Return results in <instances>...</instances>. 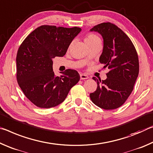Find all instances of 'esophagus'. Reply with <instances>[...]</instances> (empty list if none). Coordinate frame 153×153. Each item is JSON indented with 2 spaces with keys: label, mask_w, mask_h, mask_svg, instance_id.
<instances>
[{
  "label": "esophagus",
  "mask_w": 153,
  "mask_h": 153,
  "mask_svg": "<svg viewBox=\"0 0 153 153\" xmlns=\"http://www.w3.org/2000/svg\"><path fill=\"white\" fill-rule=\"evenodd\" d=\"M80 78H81V80H85V79H89V76H87V74H80Z\"/></svg>",
  "instance_id": "34e87169"
}]
</instances>
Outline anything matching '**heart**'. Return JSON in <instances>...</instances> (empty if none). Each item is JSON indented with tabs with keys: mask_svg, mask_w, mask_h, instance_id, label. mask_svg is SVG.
<instances>
[{
	"mask_svg": "<svg viewBox=\"0 0 153 153\" xmlns=\"http://www.w3.org/2000/svg\"><path fill=\"white\" fill-rule=\"evenodd\" d=\"M100 41L99 37L96 36V34H89L87 35V36L85 39V43H90V42H96V41Z\"/></svg>",
	"mask_w": 153,
	"mask_h": 153,
	"instance_id": "b5f03b06",
	"label": "heart"
}]
</instances>
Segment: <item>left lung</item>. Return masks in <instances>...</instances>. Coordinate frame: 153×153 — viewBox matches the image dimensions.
<instances>
[{"mask_svg": "<svg viewBox=\"0 0 153 153\" xmlns=\"http://www.w3.org/2000/svg\"><path fill=\"white\" fill-rule=\"evenodd\" d=\"M97 32L104 40L100 62L110 70L106 80L97 81L96 91L90 94L93 103L101 108L113 110L121 106L134 89L139 73L136 48L125 32L110 22L97 24L90 30Z\"/></svg>", "mask_w": 153, "mask_h": 153, "instance_id": "obj_1", "label": "left lung"}]
</instances>
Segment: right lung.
Returning <instances> with one entry per match:
<instances>
[{"instance_id": "add662e5", "label": "right lung", "mask_w": 153, "mask_h": 153, "mask_svg": "<svg viewBox=\"0 0 153 153\" xmlns=\"http://www.w3.org/2000/svg\"><path fill=\"white\" fill-rule=\"evenodd\" d=\"M81 31L43 25L22 42L16 57L17 81L25 96L37 107L49 108L61 104L70 90L79 81L75 70L67 69L55 76L52 59L63 57L70 44Z\"/></svg>"}]
</instances>
